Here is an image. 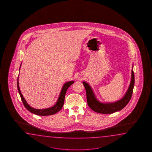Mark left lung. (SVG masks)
<instances>
[{
  "label": "left lung",
  "instance_id": "1",
  "mask_svg": "<svg viewBox=\"0 0 152 152\" xmlns=\"http://www.w3.org/2000/svg\"><path fill=\"white\" fill-rule=\"evenodd\" d=\"M83 83L84 84V87L85 88L86 92L87 102L88 107L93 111L98 113L103 114L113 113L122 110L126 106L130 100L132 96L133 88L135 83L134 73L132 69V79L130 81V84L124 96L121 99L113 103H103L99 102L95 97L93 90H92L90 86L85 81L83 82Z\"/></svg>",
  "mask_w": 152,
  "mask_h": 152
}]
</instances>
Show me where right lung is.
I'll return each mask as SVG.
<instances>
[{"instance_id":"1","label":"right lung","mask_w":152,"mask_h":152,"mask_svg":"<svg viewBox=\"0 0 152 152\" xmlns=\"http://www.w3.org/2000/svg\"><path fill=\"white\" fill-rule=\"evenodd\" d=\"M20 66H21V65L20 66ZM73 83H74V81H69L66 83L62 88L61 91L59 95L58 101L55 105L53 107H49L47 109H36L34 108H32V107H30L29 104L26 103V100L24 98L23 95H22V94H21L20 91L19 83H18V77L17 79V88H18V91L20 94L21 99L23 102V105L27 110L30 111V113L36 114L37 115H39V116H49V115H52L57 113L58 111L61 109L62 107L64 105V103L65 94L66 93V91L67 90L68 87H69L72 84H73Z\"/></svg>"}]
</instances>
